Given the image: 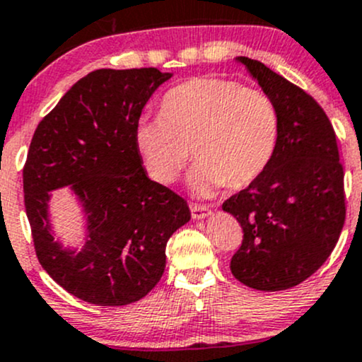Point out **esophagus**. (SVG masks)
<instances>
[{"mask_svg":"<svg viewBox=\"0 0 362 362\" xmlns=\"http://www.w3.org/2000/svg\"><path fill=\"white\" fill-rule=\"evenodd\" d=\"M190 213H192L194 219H204L207 216H211L213 211H211L207 206H202V204H190Z\"/></svg>","mask_w":362,"mask_h":362,"instance_id":"esophagus-1","label":"esophagus"}]
</instances>
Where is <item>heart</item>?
<instances>
[{
	"label": "heart",
	"mask_w": 362,
	"mask_h": 362,
	"mask_svg": "<svg viewBox=\"0 0 362 362\" xmlns=\"http://www.w3.org/2000/svg\"><path fill=\"white\" fill-rule=\"evenodd\" d=\"M279 143V114L265 91L224 78L173 86L160 115H141L134 144L151 180L170 185L192 156L189 184L211 195L228 184L243 189L264 175Z\"/></svg>",
	"instance_id": "b5f03b06"
}]
</instances>
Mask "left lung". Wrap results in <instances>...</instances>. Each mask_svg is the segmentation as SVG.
I'll list each match as a JSON object with an SVG mask.
<instances>
[{
  "label": "left lung",
  "mask_w": 362,
  "mask_h": 362,
  "mask_svg": "<svg viewBox=\"0 0 362 362\" xmlns=\"http://www.w3.org/2000/svg\"><path fill=\"white\" fill-rule=\"evenodd\" d=\"M236 61L276 103L279 143L264 175L223 202L243 228L230 269L252 289H289L322 267L346 221L337 139L306 91L259 61Z\"/></svg>",
  "instance_id": "obj_1"
}]
</instances>
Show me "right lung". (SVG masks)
<instances>
[{"label": "right lung", "mask_w": 362, "mask_h": 362, "mask_svg": "<svg viewBox=\"0 0 362 362\" xmlns=\"http://www.w3.org/2000/svg\"><path fill=\"white\" fill-rule=\"evenodd\" d=\"M170 78L156 68L91 71L32 138L23 192L37 259L61 288L91 305L146 296L163 276L168 238L190 219L184 199L148 177L134 144L136 120ZM62 186L82 207L81 249L53 240L48 202Z\"/></svg>", "instance_id": "right-lung-1"}]
</instances>
